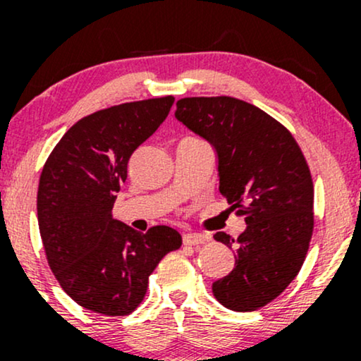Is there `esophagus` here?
Returning <instances> with one entry per match:
<instances>
[{"label":"esophagus","mask_w":361,"mask_h":361,"mask_svg":"<svg viewBox=\"0 0 361 361\" xmlns=\"http://www.w3.org/2000/svg\"><path fill=\"white\" fill-rule=\"evenodd\" d=\"M209 235L207 234H195V233H190V234H185L183 235V244L186 246H198V244H204L209 241Z\"/></svg>","instance_id":"esophagus-1"}]
</instances>
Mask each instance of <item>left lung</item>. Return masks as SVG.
I'll list each match as a JSON object with an SVG mask.
<instances>
[{
    "label": "left lung",
    "mask_w": 361,
    "mask_h": 361,
    "mask_svg": "<svg viewBox=\"0 0 361 361\" xmlns=\"http://www.w3.org/2000/svg\"><path fill=\"white\" fill-rule=\"evenodd\" d=\"M175 117L212 144L219 190L246 222L238 239L214 235L235 247V267L214 281V297L238 312L263 307L292 283L307 255L314 229L307 161L280 122L238 98H181Z\"/></svg>",
    "instance_id": "8db88e82"
}]
</instances>
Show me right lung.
<instances>
[{"instance_id":"1","label":"right lung","mask_w":361,"mask_h":361,"mask_svg":"<svg viewBox=\"0 0 361 361\" xmlns=\"http://www.w3.org/2000/svg\"><path fill=\"white\" fill-rule=\"evenodd\" d=\"M173 97L122 103L78 120L45 161L37 217L49 267L81 307L127 316L146 295L149 275L181 235L168 226L146 234L111 217L132 152L171 110Z\"/></svg>"}]
</instances>
